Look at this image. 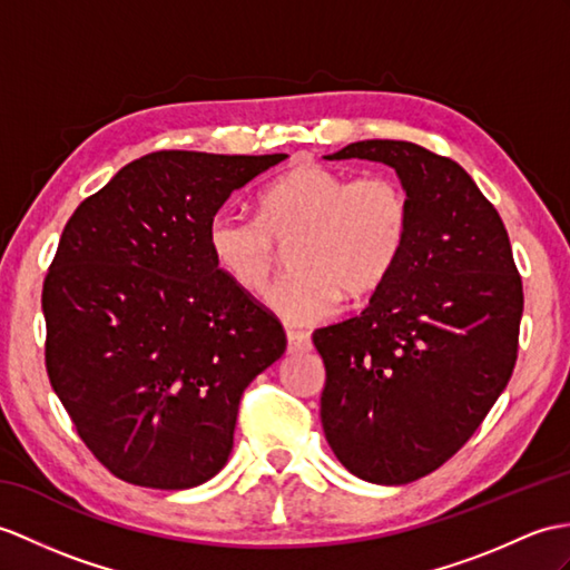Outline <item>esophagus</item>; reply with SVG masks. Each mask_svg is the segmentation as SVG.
I'll list each match as a JSON object with an SVG mask.
<instances>
[{"mask_svg":"<svg viewBox=\"0 0 570 570\" xmlns=\"http://www.w3.org/2000/svg\"><path fill=\"white\" fill-rule=\"evenodd\" d=\"M288 352H308L313 347L308 333H298V330H286Z\"/></svg>","mask_w":570,"mask_h":570,"instance_id":"esophagus-1","label":"esophagus"}]
</instances>
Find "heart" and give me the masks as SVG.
Segmentation results:
<instances>
[{
	"instance_id": "obj_1",
	"label": "heart",
	"mask_w": 570,
	"mask_h": 570,
	"mask_svg": "<svg viewBox=\"0 0 570 570\" xmlns=\"http://www.w3.org/2000/svg\"><path fill=\"white\" fill-rule=\"evenodd\" d=\"M410 235V198L403 184L372 171L354 177L317 163L272 181L259 196V216L218 210L206 225V245L218 272L245 294H259L288 248V267L267 291V306L288 325L327 321L340 291L364 298L389 279Z\"/></svg>"
}]
</instances>
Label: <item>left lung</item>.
I'll return each instance as SVG.
<instances>
[{
	"mask_svg": "<svg viewBox=\"0 0 570 570\" xmlns=\"http://www.w3.org/2000/svg\"><path fill=\"white\" fill-rule=\"evenodd\" d=\"M350 157L399 171L410 235L368 306L313 333L321 420L347 471L403 485L452 459L508 386L522 279L502 218L464 167L407 140H360L327 160Z\"/></svg>",
	"mask_w": 570,
	"mask_h": 570,
	"instance_id": "left-lung-1",
	"label": "left lung"
}]
</instances>
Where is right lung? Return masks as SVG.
<instances>
[{
    "instance_id": "add662e5",
    "label": "right lung",
    "mask_w": 570,
    "mask_h": 570,
    "mask_svg": "<svg viewBox=\"0 0 570 570\" xmlns=\"http://www.w3.org/2000/svg\"><path fill=\"white\" fill-rule=\"evenodd\" d=\"M284 157L150 153L65 225L41 296L46 368L116 479L184 491L228 461L243 391L284 354L286 333L218 272L206 225Z\"/></svg>"
}]
</instances>
